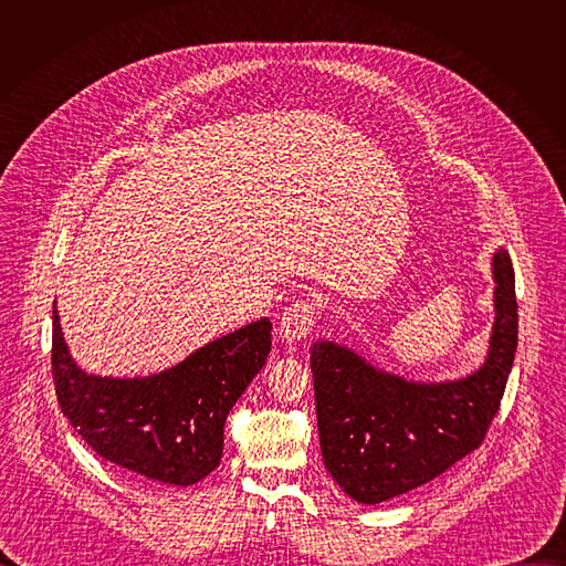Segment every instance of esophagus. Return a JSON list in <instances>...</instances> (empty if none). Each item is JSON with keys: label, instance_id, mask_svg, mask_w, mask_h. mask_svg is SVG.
<instances>
[{"label": "esophagus", "instance_id": "34e87169", "mask_svg": "<svg viewBox=\"0 0 566 566\" xmlns=\"http://www.w3.org/2000/svg\"><path fill=\"white\" fill-rule=\"evenodd\" d=\"M317 304L313 300H295L280 319V336L289 343H300L308 338L315 327Z\"/></svg>", "mask_w": 566, "mask_h": 566}]
</instances>
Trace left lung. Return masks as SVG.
Segmentation results:
<instances>
[{"instance_id":"1","label":"left lung","mask_w":566,"mask_h":566,"mask_svg":"<svg viewBox=\"0 0 566 566\" xmlns=\"http://www.w3.org/2000/svg\"><path fill=\"white\" fill-rule=\"evenodd\" d=\"M495 325L474 374L412 382L369 365L347 347L313 343L311 371L325 468L360 504L410 493L476 450L506 389L517 352V297L511 258H493Z\"/></svg>"}]
</instances>
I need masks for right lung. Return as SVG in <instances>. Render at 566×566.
<instances>
[{
  "mask_svg": "<svg viewBox=\"0 0 566 566\" xmlns=\"http://www.w3.org/2000/svg\"><path fill=\"white\" fill-rule=\"evenodd\" d=\"M262 317L145 378L80 369L53 302L51 365L62 415L103 459L154 481L192 486L221 461L223 423L271 352Z\"/></svg>",
  "mask_w": 566,
  "mask_h": 566,
  "instance_id": "obj_1",
  "label": "right lung"
}]
</instances>
